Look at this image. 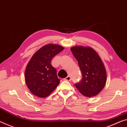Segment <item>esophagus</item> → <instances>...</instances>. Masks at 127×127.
Masks as SVG:
<instances>
[{"instance_id":"34e87169","label":"esophagus","mask_w":127,"mask_h":127,"mask_svg":"<svg viewBox=\"0 0 127 127\" xmlns=\"http://www.w3.org/2000/svg\"><path fill=\"white\" fill-rule=\"evenodd\" d=\"M64 80H65V81H71V77H70V76H67V77L64 79Z\"/></svg>"}]
</instances>
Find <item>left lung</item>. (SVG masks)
I'll list each match as a JSON object with an SVG mask.
<instances>
[{
    "label": "left lung",
    "instance_id": "obj_1",
    "mask_svg": "<svg viewBox=\"0 0 127 127\" xmlns=\"http://www.w3.org/2000/svg\"><path fill=\"white\" fill-rule=\"evenodd\" d=\"M78 62L82 79L75 86L84 96H96L102 90L107 81V73L104 64L92 48L74 46L70 48Z\"/></svg>",
    "mask_w": 127,
    "mask_h": 127
}]
</instances>
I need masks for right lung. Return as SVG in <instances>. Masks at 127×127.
Wrapping results in <instances>:
<instances>
[{"label":"right lung","instance_id":"obj_1","mask_svg":"<svg viewBox=\"0 0 127 127\" xmlns=\"http://www.w3.org/2000/svg\"><path fill=\"white\" fill-rule=\"evenodd\" d=\"M64 49L60 45L49 44L39 49L32 56L25 69V81L33 94L45 97L57 88L60 80L50 62L56 54Z\"/></svg>","mask_w":127,"mask_h":127}]
</instances>
